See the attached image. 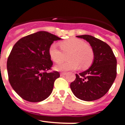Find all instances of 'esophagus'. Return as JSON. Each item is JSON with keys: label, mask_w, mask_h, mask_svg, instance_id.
I'll return each mask as SVG.
<instances>
[{"label": "esophagus", "mask_w": 125, "mask_h": 125, "mask_svg": "<svg viewBox=\"0 0 125 125\" xmlns=\"http://www.w3.org/2000/svg\"><path fill=\"white\" fill-rule=\"evenodd\" d=\"M67 74V73H60V76H65V75Z\"/></svg>", "instance_id": "1"}]
</instances>
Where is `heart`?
Returning <instances> with one entry per match:
<instances>
[{"label":"heart","mask_w":125,"mask_h":125,"mask_svg":"<svg viewBox=\"0 0 125 125\" xmlns=\"http://www.w3.org/2000/svg\"><path fill=\"white\" fill-rule=\"evenodd\" d=\"M60 51L56 43H52L49 48L51 59L56 63H60L66 59L69 61L55 66L59 71L76 70L80 68L85 70L91 66L94 59V53L91 46L83 40L71 38L60 43Z\"/></svg>","instance_id":"b5f03b06"}]
</instances>
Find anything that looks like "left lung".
<instances>
[{
  "instance_id": "left-lung-1",
  "label": "left lung",
  "mask_w": 125,
  "mask_h": 125,
  "mask_svg": "<svg viewBox=\"0 0 125 125\" xmlns=\"http://www.w3.org/2000/svg\"><path fill=\"white\" fill-rule=\"evenodd\" d=\"M76 37L90 43L94 59L91 67L76 74V78L70 87L78 99L94 101L103 97L112 85L117 74V60L110 47L101 40L88 34Z\"/></svg>"
}]
</instances>
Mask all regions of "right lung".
<instances>
[{
  "label": "right lung",
  "mask_w": 125,
  "mask_h": 125,
  "mask_svg": "<svg viewBox=\"0 0 125 125\" xmlns=\"http://www.w3.org/2000/svg\"><path fill=\"white\" fill-rule=\"evenodd\" d=\"M62 38L46 31H38L15 43L7 62L9 81L13 90L27 101L40 102L52 93L57 71L47 73L52 62L49 48Z\"/></svg>",
  "instance_id": "obj_1"
}]
</instances>
